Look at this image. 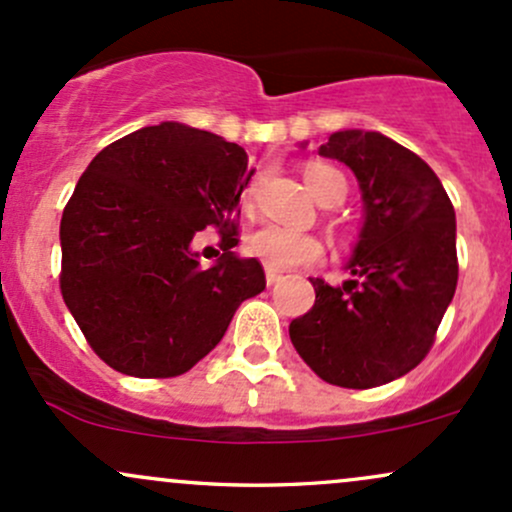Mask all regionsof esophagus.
<instances>
[{
  "instance_id": "obj_1",
  "label": "esophagus",
  "mask_w": 512,
  "mask_h": 512,
  "mask_svg": "<svg viewBox=\"0 0 512 512\" xmlns=\"http://www.w3.org/2000/svg\"><path fill=\"white\" fill-rule=\"evenodd\" d=\"M265 279H267V286H274V284L282 282V274L274 272V269H267V272H265Z\"/></svg>"
}]
</instances>
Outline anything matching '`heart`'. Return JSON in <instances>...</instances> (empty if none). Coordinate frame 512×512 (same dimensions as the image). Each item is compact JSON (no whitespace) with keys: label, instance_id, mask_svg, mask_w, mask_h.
<instances>
[{"label":"heart","instance_id":"obj_1","mask_svg":"<svg viewBox=\"0 0 512 512\" xmlns=\"http://www.w3.org/2000/svg\"><path fill=\"white\" fill-rule=\"evenodd\" d=\"M303 182H306L308 192L316 196L318 204H328L335 196L345 199V177L335 167L323 165V162H311V165L303 167ZM252 196H255V184L245 189V204H250ZM245 247L252 257H257L269 269H294L311 265V262H318L323 257V245L316 238L291 233V230L279 226H262L252 230L247 235Z\"/></svg>","mask_w":512,"mask_h":512}]
</instances>
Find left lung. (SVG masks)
<instances>
[{
	"label": "left lung",
	"mask_w": 512,
	"mask_h": 512,
	"mask_svg": "<svg viewBox=\"0 0 512 512\" xmlns=\"http://www.w3.org/2000/svg\"><path fill=\"white\" fill-rule=\"evenodd\" d=\"M318 155L355 172L364 223L347 260L355 279H311L316 303L289 325L303 362L328 384L372 389L423 362L457 289L454 206L425 160L376 131H338Z\"/></svg>",
	"instance_id": "obj_1"
}]
</instances>
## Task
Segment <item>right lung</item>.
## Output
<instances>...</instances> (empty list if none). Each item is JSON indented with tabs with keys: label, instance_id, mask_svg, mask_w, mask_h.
I'll list each match as a JSON object with an SVG mask.
<instances>
[{
	"label": "right lung",
	"instance_id": "add662e5",
	"mask_svg": "<svg viewBox=\"0 0 512 512\" xmlns=\"http://www.w3.org/2000/svg\"><path fill=\"white\" fill-rule=\"evenodd\" d=\"M250 177L240 145L177 121L128 133L89 162L60 221V291L109 367L138 379L189 372L265 289L260 262L233 252ZM206 225L224 255L201 270L191 240Z\"/></svg>",
	"mask_w": 512,
	"mask_h": 512
}]
</instances>
